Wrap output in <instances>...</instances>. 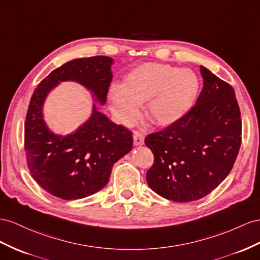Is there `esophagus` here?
Segmentation results:
<instances>
[{
	"instance_id": "34e87169",
	"label": "esophagus",
	"mask_w": 260,
	"mask_h": 260,
	"mask_svg": "<svg viewBox=\"0 0 260 260\" xmlns=\"http://www.w3.org/2000/svg\"><path fill=\"white\" fill-rule=\"evenodd\" d=\"M133 141H134V145L135 146H141V145L144 144L145 137H144L143 134H141V133L135 132L134 135H133Z\"/></svg>"
}]
</instances>
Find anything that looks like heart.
<instances>
[{
  "label": "heart",
  "instance_id": "obj_1",
  "mask_svg": "<svg viewBox=\"0 0 260 260\" xmlns=\"http://www.w3.org/2000/svg\"><path fill=\"white\" fill-rule=\"evenodd\" d=\"M200 79L191 69L146 62L129 71L123 84H112L109 99L112 110L126 126L141 117L139 105L146 103V115L152 123L170 125L182 118L193 106Z\"/></svg>",
  "mask_w": 260,
  "mask_h": 260
}]
</instances>
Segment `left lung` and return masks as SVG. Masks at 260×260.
Returning <instances> with one entry per match:
<instances>
[{
    "label": "left lung",
    "mask_w": 260,
    "mask_h": 260,
    "mask_svg": "<svg viewBox=\"0 0 260 260\" xmlns=\"http://www.w3.org/2000/svg\"><path fill=\"white\" fill-rule=\"evenodd\" d=\"M203 89L178 122L152 133L149 188L176 202L208 196L231 172L242 143L241 111L232 85L200 66Z\"/></svg>",
    "instance_id": "obj_1"
}]
</instances>
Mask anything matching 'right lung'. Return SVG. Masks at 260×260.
I'll return each mask as SVG.
<instances>
[{
    "label": "right lung",
    "instance_id": "obj_1",
    "mask_svg": "<svg viewBox=\"0 0 260 260\" xmlns=\"http://www.w3.org/2000/svg\"><path fill=\"white\" fill-rule=\"evenodd\" d=\"M112 63L105 56L75 59L52 70L32 93L24 128L26 161L34 180L57 198L82 199L103 189L113 165L132 149V132L112 123L95 104L88 122L67 136L55 135L43 118L46 96L61 81L79 82L104 104Z\"/></svg>",
    "mask_w": 260,
    "mask_h": 260
}]
</instances>
